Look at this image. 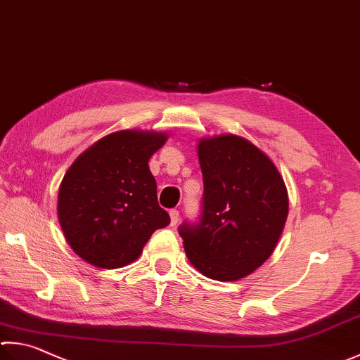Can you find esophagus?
<instances>
[{"label": "esophagus", "instance_id": "obj_1", "mask_svg": "<svg viewBox=\"0 0 360 360\" xmlns=\"http://www.w3.org/2000/svg\"><path fill=\"white\" fill-rule=\"evenodd\" d=\"M169 214H171V224H172V226H177L179 218H180L179 210H171V212H169Z\"/></svg>", "mask_w": 360, "mask_h": 360}]
</instances>
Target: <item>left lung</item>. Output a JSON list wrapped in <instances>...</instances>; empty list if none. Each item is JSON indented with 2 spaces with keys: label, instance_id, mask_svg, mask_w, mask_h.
I'll list each match as a JSON object with an SVG mask.
<instances>
[{
  "label": "left lung",
  "instance_id": "8db88e82",
  "mask_svg": "<svg viewBox=\"0 0 360 360\" xmlns=\"http://www.w3.org/2000/svg\"><path fill=\"white\" fill-rule=\"evenodd\" d=\"M202 213L179 233L188 260L210 279L238 281L273 254L288 216V194L274 162L235 134L200 139Z\"/></svg>",
  "mask_w": 360,
  "mask_h": 360
}]
</instances>
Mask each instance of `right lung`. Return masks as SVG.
Returning <instances> with one entry per match:
<instances>
[{
  "label": "right lung",
  "mask_w": 360,
  "mask_h": 360,
  "mask_svg": "<svg viewBox=\"0 0 360 360\" xmlns=\"http://www.w3.org/2000/svg\"><path fill=\"white\" fill-rule=\"evenodd\" d=\"M166 139V133L116 131L73 161L59 186L58 218L81 259L97 268H122L138 259L155 230L169 226L148 169Z\"/></svg>",
  "instance_id": "add662e5"
}]
</instances>
